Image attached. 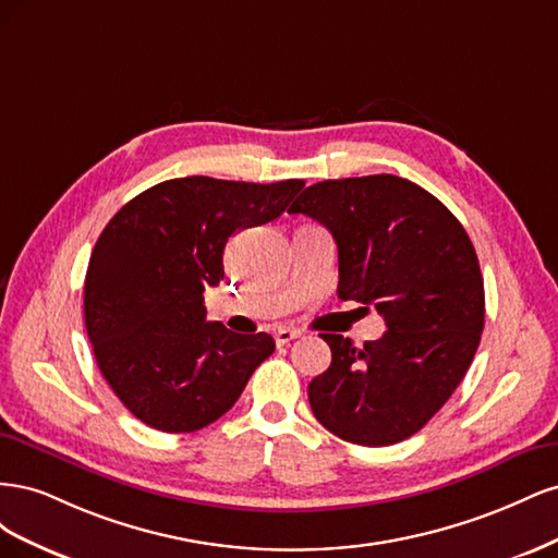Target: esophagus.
I'll list each match as a JSON object with an SVG mask.
<instances>
[{"instance_id":"34e87169","label":"esophagus","mask_w":558,"mask_h":558,"mask_svg":"<svg viewBox=\"0 0 558 558\" xmlns=\"http://www.w3.org/2000/svg\"><path fill=\"white\" fill-rule=\"evenodd\" d=\"M300 335H302V332H300L298 328H279V330L275 332V340H277L279 347H283V344H289V342L298 340Z\"/></svg>"}]
</instances>
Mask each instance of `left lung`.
I'll return each instance as SVG.
<instances>
[{
	"mask_svg": "<svg viewBox=\"0 0 558 558\" xmlns=\"http://www.w3.org/2000/svg\"><path fill=\"white\" fill-rule=\"evenodd\" d=\"M326 226L340 300L373 305L377 342L324 332L330 367L310 384L314 416L353 445L386 447L424 428L475 359L484 279L468 232L440 199L393 174L320 181L289 209Z\"/></svg>",
	"mask_w": 558,
	"mask_h": 558,
	"instance_id": "8db88e82",
	"label": "left lung"
}]
</instances>
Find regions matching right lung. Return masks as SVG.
Wrapping results in <instances>:
<instances>
[{
	"instance_id": "1",
	"label": "right lung",
	"mask_w": 558,
	"mask_h": 558,
	"mask_svg": "<svg viewBox=\"0 0 558 558\" xmlns=\"http://www.w3.org/2000/svg\"><path fill=\"white\" fill-rule=\"evenodd\" d=\"M305 185L185 177L132 197L99 234L83 314L99 373L125 408L162 433L221 418L275 340L207 320L205 289L223 279L238 230L275 221Z\"/></svg>"
}]
</instances>
